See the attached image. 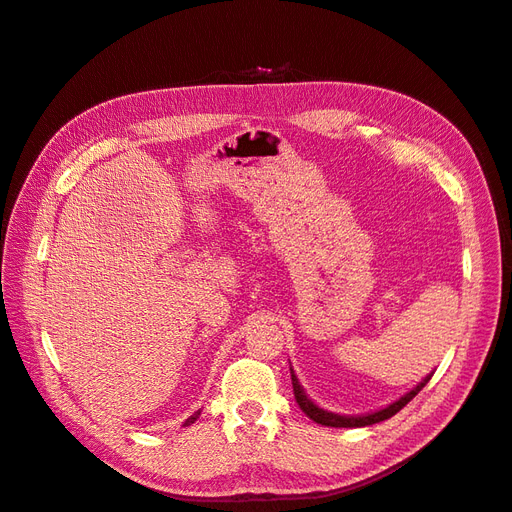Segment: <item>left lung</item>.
<instances>
[{
    "label": "left lung",
    "instance_id": "8db88e82",
    "mask_svg": "<svg viewBox=\"0 0 512 512\" xmlns=\"http://www.w3.org/2000/svg\"><path fill=\"white\" fill-rule=\"evenodd\" d=\"M431 377H433V372H431V375H426V377L416 385V388H411L407 394L396 398L394 403L385 405L383 409L370 411V413H362V416H342V413L327 411V409L316 405L314 400L306 394V390H303V385L299 383L293 366H290V379H293V392H295V400L299 403L301 411L306 413V416H308L310 420H314L316 424L334 426V428H359V426H370V424H377V422H383V420L392 418L394 413H398L400 409H403V407L409 403V400L424 388V385L428 383V379H431Z\"/></svg>",
    "mask_w": 512,
    "mask_h": 512
}]
</instances>
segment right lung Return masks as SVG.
Here are the masks:
<instances>
[{"label":"right lung","mask_w":512,"mask_h":512,"mask_svg":"<svg viewBox=\"0 0 512 512\" xmlns=\"http://www.w3.org/2000/svg\"><path fill=\"white\" fill-rule=\"evenodd\" d=\"M198 418H200V409H198L196 413H193V416H189V418L185 420V424H183V426H189V424H193V422H196Z\"/></svg>","instance_id":"obj_1"}]
</instances>
